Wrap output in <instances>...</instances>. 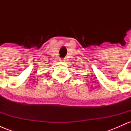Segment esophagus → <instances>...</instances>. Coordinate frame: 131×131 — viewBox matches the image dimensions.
<instances>
[{
  "mask_svg": "<svg viewBox=\"0 0 131 131\" xmlns=\"http://www.w3.org/2000/svg\"><path fill=\"white\" fill-rule=\"evenodd\" d=\"M60 61H61V62H64V61H66V60H65V58H60Z\"/></svg>",
  "mask_w": 131,
  "mask_h": 131,
  "instance_id": "obj_1",
  "label": "esophagus"
}]
</instances>
